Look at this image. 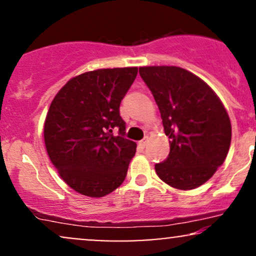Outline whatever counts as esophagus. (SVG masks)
<instances>
[{"mask_svg":"<svg viewBox=\"0 0 256 256\" xmlns=\"http://www.w3.org/2000/svg\"><path fill=\"white\" fill-rule=\"evenodd\" d=\"M148 144V137H144L142 140H140V146H142V148H144Z\"/></svg>","mask_w":256,"mask_h":256,"instance_id":"1","label":"esophagus"}]
</instances>
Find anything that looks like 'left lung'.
I'll use <instances>...</instances> for the list:
<instances>
[{
    "instance_id": "8db88e82",
    "label": "left lung",
    "mask_w": 256,
    "mask_h": 256,
    "mask_svg": "<svg viewBox=\"0 0 256 256\" xmlns=\"http://www.w3.org/2000/svg\"><path fill=\"white\" fill-rule=\"evenodd\" d=\"M140 74L170 138L168 156L155 171L176 189H195L212 177L228 152L231 122L224 106L201 78L180 67H140Z\"/></svg>"
}]
</instances>
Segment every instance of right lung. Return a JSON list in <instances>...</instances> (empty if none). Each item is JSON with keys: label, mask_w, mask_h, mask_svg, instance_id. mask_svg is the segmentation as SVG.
<instances>
[{"label": "right lung", "mask_w": 256, "mask_h": 256, "mask_svg": "<svg viewBox=\"0 0 256 256\" xmlns=\"http://www.w3.org/2000/svg\"><path fill=\"white\" fill-rule=\"evenodd\" d=\"M137 71L125 67L83 73L67 82L49 107L46 152L61 178L82 195L102 198L124 182L137 146L125 137L119 107Z\"/></svg>", "instance_id": "1"}]
</instances>
